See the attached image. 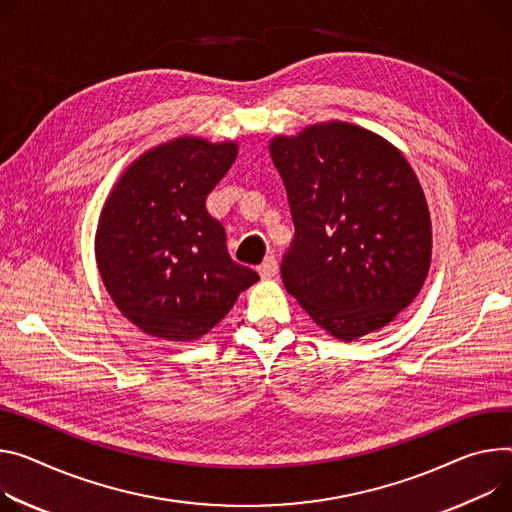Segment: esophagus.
<instances>
[{
    "mask_svg": "<svg viewBox=\"0 0 512 512\" xmlns=\"http://www.w3.org/2000/svg\"><path fill=\"white\" fill-rule=\"evenodd\" d=\"M277 261H275V257H267L259 267H257V271H259V275H261V280H271L273 275H277Z\"/></svg>",
    "mask_w": 512,
    "mask_h": 512,
    "instance_id": "obj_1",
    "label": "esophagus"
}]
</instances>
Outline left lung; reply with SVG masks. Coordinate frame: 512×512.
I'll return each instance as SVG.
<instances>
[{"instance_id": "left-lung-1", "label": "left lung", "mask_w": 512, "mask_h": 512, "mask_svg": "<svg viewBox=\"0 0 512 512\" xmlns=\"http://www.w3.org/2000/svg\"><path fill=\"white\" fill-rule=\"evenodd\" d=\"M296 235L282 280L331 337L351 343L396 318L431 267V214L404 155L380 134L320 122L273 136Z\"/></svg>"}]
</instances>
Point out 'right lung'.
I'll return each mask as SVG.
<instances>
[{"label": "right lung", "mask_w": 512, "mask_h": 512, "mask_svg": "<svg viewBox=\"0 0 512 512\" xmlns=\"http://www.w3.org/2000/svg\"><path fill=\"white\" fill-rule=\"evenodd\" d=\"M237 153L235 141L177 136L134 159L108 194L98 269L116 308L145 335L200 339L259 280L230 259L224 226L206 210Z\"/></svg>", "instance_id": "add662e5"}]
</instances>
